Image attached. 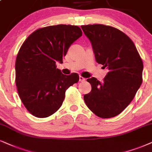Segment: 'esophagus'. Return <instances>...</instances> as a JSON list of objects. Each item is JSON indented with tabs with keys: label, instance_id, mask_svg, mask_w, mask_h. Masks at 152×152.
<instances>
[{
	"label": "esophagus",
	"instance_id": "esophagus-1",
	"mask_svg": "<svg viewBox=\"0 0 152 152\" xmlns=\"http://www.w3.org/2000/svg\"><path fill=\"white\" fill-rule=\"evenodd\" d=\"M86 80L85 78H83V76H79V80H80V82L84 81V80Z\"/></svg>",
	"mask_w": 152,
	"mask_h": 152
}]
</instances>
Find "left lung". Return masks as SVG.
Instances as JSON below:
<instances>
[{"label": "left lung", "mask_w": 152, "mask_h": 152, "mask_svg": "<svg viewBox=\"0 0 152 152\" xmlns=\"http://www.w3.org/2000/svg\"><path fill=\"white\" fill-rule=\"evenodd\" d=\"M97 63L108 69L103 82L87 79L91 92L84 101L95 115L102 118L116 116L131 102L142 83L143 62L135 44L118 28L103 24L83 25Z\"/></svg>", "instance_id": "1"}]
</instances>
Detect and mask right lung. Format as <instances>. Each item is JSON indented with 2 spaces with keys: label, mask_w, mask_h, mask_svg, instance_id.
Listing matches in <instances>:
<instances>
[{
  "label": "right lung",
  "mask_w": 152,
  "mask_h": 152,
  "mask_svg": "<svg viewBox=\"0 0 152 152\" xmlns=\"http://www.w3.org/2000/svg\"><path fill=\"white\" fill-rule=\"evenodd\" d=\"M82 36L77 26L59 24L38 28L25 40L15 62V82L23 104L33 116L46 118L62 106L66 90L79 80L76 73L57 69L69 48Z\"/></svg>",
  "instance_id": "add662e5"
}]
</instances>
